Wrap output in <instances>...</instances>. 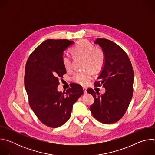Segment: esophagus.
<instances>
[{"instance_id": "obj_1", "label": "esophagus", "mask_w": 155, "mask_h": 155, "mask_svg": "<svg viewBox=\"0 0 155 155\" xmlns=\"http://www.w3.org/2000/svg\"><path fill=\"white\" fill-rule=\"evenodd\" d=\"M83 91H84V93H86V88L85 87H83Z\"/></svg>"}]
</instances>
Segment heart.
<instances>
[{
  "label": "heart",
  "instance_id": "1",
  "mask_svg": "<svg viewBox=\"0 0 155 155\" xmlns=\"http://www.w3.org/2000/svg\"><path fill=\"white\" fill-rule=\"evenodd\" d=\"M72 53L75 58H83V67L86 69L83 71L75 74L72 80L76 83L84 86L91 79L93 71L99 72L104 68L105 55L104 50L95 46L89 41L83 40L78 41L72 49ZM62 62L65 70L72 69V62L71 56L64 54Z\"/></svg>",
  "mask_w": 155,
  "mask_h": 155
}]
</instances>
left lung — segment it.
Listing matches in <instances>:
<instances>
[{
	"mask_svg": "<svg viewBox=\"0 0 155 155\" xmlns=\"http://www.w3.org/2000/svg\"><path fill=\"white\" fill-rule=\"evenodd\" d=\"M104 50L105 61L95 86H102L105 93L99 95L89 88L87 92L93 95L94 103L90 106L93 116L104 124L119 121L127 111L133 94L134 71L126 53L117 43L106 38L95 41Z\"/></svg>",
	"mask_w": 155,
	"mask_h": 155,
	"instance_id": "obj_1",
	"label": "left lung"
}]
</instances>
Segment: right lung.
Masks as SVG:
<instances>
[{
  "label": "right lung",
  "mask_w": 155,
  "mask_h": 155,
  "mask_svg": "<svg viewBox=\"0 0 155 155\" xmlns=\"http://www.w3.org/2000/svg\"><path fill=\"white\" fill-rule=\"evenodd\" d=\"M73 43L66 39H48L32 51L26 64L25 85L29 105L38 119L50 127L68 121L74 104L83 94L76 83L64 93L58 91L59 78L66 73L62 54Z\"/></svg>",
  "instance_id": "obj_1"
}]
</instances>
